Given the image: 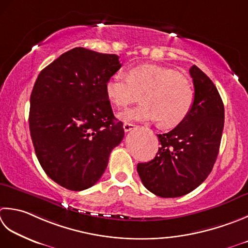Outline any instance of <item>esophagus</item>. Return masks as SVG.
I'll return each instance as SVG.
<instances>
[{
  "label": "esophagus",
  "mask_w": 248,
  "mask_h": 248,
  "mask_svg": "<svg viewBox=\"0 0 248 248\" xmlns=\"http://www.w3.org/2000/svg\"><path fill=\"white\" fill-rule=\"evenodd\" d=\"M137 125H135L134 124H130V123H124V130L125 131V132H128V131H131L132 129H134Z\"/></svg>",
  "instance_id": "obj_1"
}]
</instances>
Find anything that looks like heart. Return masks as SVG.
<instances>
[{
	"instance_id": "1",
	"label": "heart",
	"mask_w": 248,
	"mask_h": 248,
	"mask_svg": "<svg viewBox=\"0 0 248 248\" xmlns=\"http://www.w3.org/2000/svg\"><path fill=\"white\" fill-rule=\"evenodd\" d=\"M108 100L117 108L137 101L142 103L119 114L124 121L157 120L172 128L187 118L195 102V91L185 76L170 67L152 64L130 69L127 75L117 72L105 84Z\"/></svg>"
}]
</instances>
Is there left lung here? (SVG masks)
Returning <instances> with one entry per match:
<instances>
[{
	"instance_id": "obj_1",
	"label": "left lung",
	"mask_w": 248,
	"mask_h": 248,
	"mask_svg": "<svg viewBox=\"0 0 248 248\" xmlns=\"http://www.w3.org/2000/svg\"><path fill=\"white\" fill-rule=\"evenodd\" d=\"M195 102L187 118L168 133L157 134L158 153L139 163L143 185L161 198L181 197L205 181L219 152L225 124L224 103L217 88L198 66L190 67Z\"/></svg>"
}]
</instances>
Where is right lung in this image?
Instances as JSON below:
<instances>
[{"mask_svg": "<svg viewBox=\"0 0 248 248\" xmlns=\"http://www.w3.org/2000/svg\"><path fill=\"white\" fill-rule=\"evenodd\" d=\"M120 67L118 56L76 47L42 70L34 84L29 127L36 157L69 190L93 186L124 137L105 92Z\"/></svg>", "mask_w": 248, "mask_h": 248, "instance_id": "obj_1", "label": "right lung"}]
</instances>
